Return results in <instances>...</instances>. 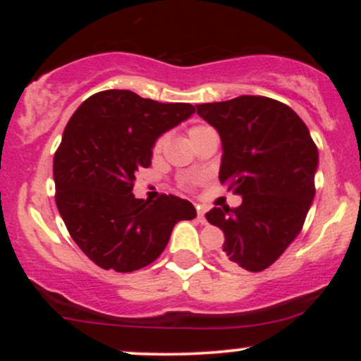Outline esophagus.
Masks as SVG:
<instances>
[{
  "label": "esophagus",
  "instance_id": "34e87169",
  "mask_svg": "<svg viewBox=\"0 0 361 361\" xmlns=\"http://www.w3.org/2000/svg\"><path fill=\"white\" fill-rule=\"evenodd\" d=\"M197 219H198V222H202V224L207 222V221H205V210L202 209L200 205L197 207Z\"/></svg>",
  "mask_w": 361,
  "mask_h": 361
}]
</instances>
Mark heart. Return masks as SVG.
<instances>
[{
  "mask_svg": "<svg viewBox=\"0 0 361 361\" xmlns=\"http://www.w3.org/2000/svg\"><path fill=\"white\" fill-rule=\"evenodd\" d=\"M207 130H212V128H210L209 126H193V127L188 128V135H190V139L195 140V139L198 137V135L205 134ZM166 139H168L166 135L163 134V135H159V137L154 140V144H152V152H154V154H159V152L163 151L164 144H166ZM195 183H197V181H188V183H186L185 186H186V188H193Z\"/></svg>",
  "mask_w": 361,
  "mask_h": 361,
  "instance_id": "obj_1",
  "label": "heart"
}]
</instances>
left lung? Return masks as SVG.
<instances>
[{
	"label": "left lung",
	"instance_id": "left-lung-1",
	"mask_svg": "<svg viewBox=\"0 0 361 361\" xmlns=\"http://www.w3.org/2000/svg\"><path fill=\"white\" fill-rule=\"evenodd\" d=\"M197 114L221 134L219 180L243 195L239 207H214L205 214L226 235L224 267L267 270L307 217L316 193V142L299 115L273 98L243 94L202 103Z\"/></svg>",
	"mask_w": 361,
	"mask_h": 361
}]
</instances>
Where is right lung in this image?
Segmentation results:
<instances>
[{"label": "right lung", "mask_w": 361, "mask_h": 361, "mask_svg": "<svg viewBox=\"0 0 361 361\" xmlns=\"http://www.w3.org/2000/svg\"><path fill=\"white\" fill-rule=\"evenodd\" d=\"M195 111L190 103H159L128 90L91 94L78 106L54 154L56 205L94 264L128 273L164 251L173 227L197 212L188 200L132 193L135 171L151 166L152 144Z\"/></svg>", "instance_id": "add662e5"}]
</instances>
